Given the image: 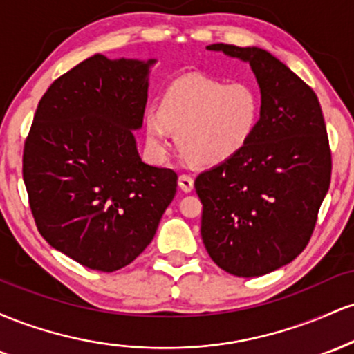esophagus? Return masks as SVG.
Listing matches in <instances>:
<instances>
[{"instance_id":"obj_1","label":"esophagus","mask_w":354,"mask_h":354,"mask_svg":"<svg viewBox=\"0 0 354 354\" xmlns=\"http://www.w3.org/2000/svg\"><path fill=\"white\" fill-rule=\"evenodd\" d=\"M178 185H180V188L185 191V193H189V191H193L194 188V180L189 174H181V176L178 178Z\"/></svg>"}]
</instances>
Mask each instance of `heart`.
Instances as JSON below:
<instances>
[{
    "label": "heart",
    "instance_id": "1",
    "mask_svg": "<svg viewBox=\"0 0 354 354\" xmlns=\"http://www.w3.org/2000/svg\"><path fill=\"white\" fill-rule=\"evenodd\" d=\"M263 101L258 88L245 80L226 81L203 75L174 80L161 93L160 108L145 113V133L154 156L163 158L176 143L188 160L198 165H219L251 143Z\"/></svg>",
    "mask_w": 354,
    "mask_h": 354
}]
</instances>
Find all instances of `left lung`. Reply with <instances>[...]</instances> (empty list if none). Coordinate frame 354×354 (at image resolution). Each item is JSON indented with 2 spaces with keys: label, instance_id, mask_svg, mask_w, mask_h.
Segmentation results:
<instances>
[{
  "label": "left lung",
  "instance_id": "obj_1",
  "mask_svg": "<svg viewBox=\"0 0 354 354\" xmlns=\"http://www.w3.org/2000/svg\"><path fill=\"white\" fill-rule=\"evenodd\" d=\"M250 63L263 113L251 143L194 181L201 238L221 270L263 276L291 263L310 243L331 181V149L318 96L261 48L209 44Z\"/></svg>",
  "mask_w": 354,
  "mask_h": 354
}]
</instances>
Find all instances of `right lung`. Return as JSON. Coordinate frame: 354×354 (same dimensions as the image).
<instances>
[{
    "label": "right lung",
    "instance_id": "add662e5",
    "mask_svg": "<svg viewBox=\"0 0 354 354\" xmlns=\"http://www.w3.org/2000/svg\"><path fill=\"white\" fill-rule=\"evenodd\" d=\"M154 59L95 55L51 83L24 141L23 180L41 236L89 270L113 273L145 251L178 174L141 161Z\"/></svg>",
    "mask_w": 354,
    "mask_h": 354
}]
</instances>
